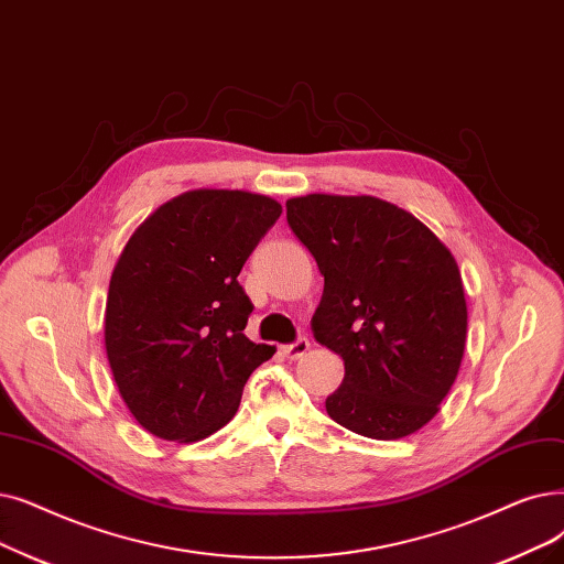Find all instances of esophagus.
<instances>
[{
	"label": "esophagus",
	"instance_id": "34e87169",
	"mask_svg": "<svg viewBox=\"0 0 564 564\" xmlns=\"http://www.w3.org/2000/svg\"><path fill=\"white\" fill-rule=\"evenodd\" d=\"M308 348H311L308 338H297L295 343H290V346H283L281 352H283L288 359H300V357H304V355L308 352Z\"/></svg>",
	"mask_w": 564,
	"mask_h": 564
}]
</instances>
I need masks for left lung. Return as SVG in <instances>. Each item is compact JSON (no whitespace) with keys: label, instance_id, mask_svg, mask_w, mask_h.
<instances>
[{"label":"left lung","instance_id":"obj_1","mask_svg":"<svg viewBox=\"0 0 564 564\" xmlns=\"http://www.w3.org/2000/svg\"><path fill=\"white\" fill-rule=\"evenodd\" d=\"M288 224L325 276L311 329L346 366L327 397L352 433L399 440L426 426L458 376L468 306L452 251L373 195L290 198Z\"/></svg>","mask_w":564,"mask_h":564}]
</instances>
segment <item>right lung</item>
I'll use <instances>...</instances> for the list:
<instances>
[{
	"label": "right lung",
	"mask_w": 564,
	"mask_h": 564,
	"mask_svg": "<svg viewBox=\"0 0 564 564\" xmlns=\"http://www.w3.org/2000/svg\"><path fill=\"white\" fill-rule=\"evenodd\" d=\"M281 212L267 195L198 188L131 235L110 279L106 352L144 431L195 443L224 429L276 352L243 336L253 304L237 276Z\"/></svg>",
	"instance_id": "add662e5"
}]
</instances>
